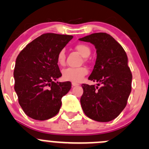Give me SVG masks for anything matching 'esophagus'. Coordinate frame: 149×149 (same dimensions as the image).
Instances as JSON below:
<instances>
[{
  "instance_id": "34e87169",
  "label": "esophagus",
  "mask_w": 149,
  "mask_h": 149,
  "mask_svg": "<svg viewBox=\"0 0 149 149\" xmlns=\"http://www.w3.org/2000/svg\"><path fill=\"white\" fill-rule=\"evenodd\" d=\"M72 86H79V84L74 83V82H72Z\"/></svg>"
}]
</instances>
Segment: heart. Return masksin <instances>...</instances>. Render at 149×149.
<instances>
[{
	"label": "heart",
	"mask_w": 149,
	"mask_h": 149,
	"mask_svg": "<svg viewBox=\"0 0 149 149\" xmlns=\"http://www.w3.org/2000/svg\"><path fill=\"white\" fill-rule=\"evenodd\" d=\"M76 50L84 57L89 56L91 53V49L88 46L84 44H79L75 47ZM57 61H58V64L63 65L65 63V54L64 49H61L58 53V57H57ZM88 73V70L84 67L76 68H68L65 70H63L62 76L63 79L65 81H70L74 82V83H78L82 80L84 76Z\"/></svg>",
	"instance_id": "heart-1"
}]
</instances>
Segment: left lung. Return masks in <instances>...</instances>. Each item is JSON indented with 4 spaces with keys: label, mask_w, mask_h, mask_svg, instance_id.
Masks as SVG:
<instances>
[{
    "label": "left lung",
    "mask_w": 149,
    "mask_h": 149,
    "mask_svg": "<svg viewBox=\"0 0 149 149\" xmlns=\"http://www.w3.org/2000/svg\"><path fill=\"white\" fill-rule=\"evenodd\" d=\"M79 40L91 43L97 49V60L88 79L97 82V86L82 84V109L95 121L112 120L125 107L131 92L132 73L125 51L107 33H94Z\"/></svg>",
    "instance_id": "left-lung-1"
}]
</instances>
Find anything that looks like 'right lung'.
I'll return each instance as SVG.
<instances>
[{
	"instance_id": "add662e5",
	"label": "right lung",
	"mask_w": 149,
	"mask_h": 149,
	"mask_svg": "<svg viewBox=\"0 0 149 149\" xmlns=\"http://www.w3.org/2000/svg\"><path fill=\"white\" fill-rule=\"evenodd\" d=\"M72 38L71 35L43 34L16 58L14 89L19 104L29 118L45 120L59 112L61 99L70 91L71 83L55 82L62 76L57 57Z\"/></svg>"
}]
</instances>
